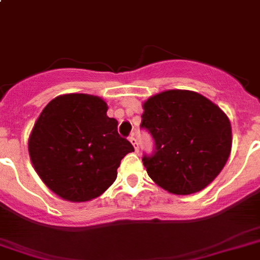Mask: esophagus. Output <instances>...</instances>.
Segmentation results:
<instances>
[{
  "label": "esophagus",
  "instance_id": "esophagus-1",
  "mask_svg": "<svg viewBox=\"0 0 260 260\" xmlns=\"http://www.w3.org/2000/svg\"><path fill=\"white\" fill-rule=\"evenodd\" d=\"M129 141L132 143V145H134L135 150H136V152H139V149H140V148H139V143H137V139L134 136V135L129 137Z\"/></svg>",
  "mask_w": 260,
  "mask_h": 260
}]
</instances>
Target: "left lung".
<instances>
[{
    "instance_id": "left-lung-1",
    "label": "left lung",
    "mask_w": 260,
    "mask_h": 260,
    "mask_svg": "<svg viewBox=\"0 0 260 260\" xmlns=\"http://www.w3.org/2000/svg\"><path fill=\"white\" fill-rule=\"evenodd\" d=\"M141 128L154 152L143 157L148 176L169 193L202 190L223 169L231 152V124L213 102L187 89H169L143 104Z\"/></svg>"
}]
</instances>
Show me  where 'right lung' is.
I'll return each instance as SVG.
<instances>
[{"label":"right lung","instance_id":"1","mask_svg":"<svg viewBox=\"0 0 260 260\" xmlns=\"http://www.w3.org/2000/svg\"><path fill=\"white\" fill-rule=\"evenodd\" d=\"M107 110L102 98L67 93L52 99L34 124L30 160L46 186L63 200L99 197L116 180L121 158L135 150Z\"/></svg>","mask_w":260,"mask_h":260}]
</instances>
